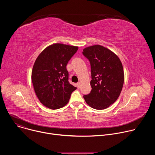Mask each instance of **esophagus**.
Instances as JSON below:
<instances>
[{
    "label": "esophagus",
    "instance_id": "34e87169",
    "mask_svg": "<svg viewBox=\"0 0 155 155\" xmlns=\"http://www.w3.org/2000/svg\"><path fill=\"white\" fill-rule=\"evenodd\" d=\"M80 84H81V83H80V82H78V83H77V88H80Z\"/></svg>",
    "mask_w": 155,
    "mask_h": 155
}]
</instances>
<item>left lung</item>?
Listing matches in <instances>:
<instances>
[{
    "instance_id": "obj_1",
    "label": "left lung",
    "mask_w": 155,
    "mask_h": 155,
    "mask_svg": "<svg viewBox=\"0 0 155 155\" xmlns=\"http://www.w3.org/2000/svg\"><path fill=\"white\" fill-rule=\"evenodd\" d=\"M83 54L90 61L92 78L91 93L83 97L91 107L105 109L121 92L124 80L122 63L117 54L99 45L85 48Z\"/></svg>"
}]
</instances>
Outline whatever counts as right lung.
I'll return each mask as SVG.
<instances>
[{"instance_id": "1", "label": "right lung", "mask_w": 155, "mask_h": 155, "mask_svg": "<svg viewBox=\"0 0 155 155\" xmlns=\"http://www.w3.org/2000/svg\"><path fill=\"white\" fill-rule=\"evenodd\" d=\"M78 47L54 43L44 49L36 59L32 71V81L40 102L54 110L67 104L77 87L69 83L66 69Z\"/></svg>"}]
</instances>
